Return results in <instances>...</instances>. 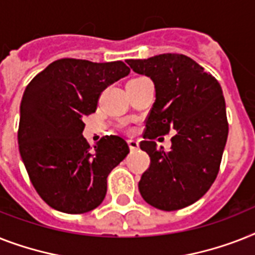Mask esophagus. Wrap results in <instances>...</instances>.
Masks as SVG:
<instances>
[{"label":"esophagus","instance_id":"1","mask_svg":"<svg viewBox=\"0 0 255 255\" xmlns=\"http://www.w3.org/2000/svg\"><path fill=\"white\" fill-rule=\"evenodd\" d=\"M128 146L131 150H137L138 149V141L137 140H128Z\"/></svg>","mask_w":255,"mask_h":255}]
</instances>
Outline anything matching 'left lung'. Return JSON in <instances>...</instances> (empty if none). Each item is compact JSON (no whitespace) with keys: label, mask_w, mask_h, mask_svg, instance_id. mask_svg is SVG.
I'll return each instance as SVG.
<instances>
[{"label":"left lung","mask_w":255,"mask_h":255,"mask_svg":"<svg viewBox=\"0 0 255 255\" xmlns=\"http://www.w3.org/2000/svg\"><path fill=\"white\" fill-rule=\"evenodd\" d=\"M134 73L153 81L156 101L140 148L150 166L138 182L142 199L162 211L199 200L216 179L228 138L225 101L212 74L185 55L163 53L127 60ZM174 129L172 149H158L152 138Z\"/></svg>","instance_id":"1"}]
</instances>
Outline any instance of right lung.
<instances>
[{"mask_svg": "<svg viewBox=\"0 0 255 255\" xmlns=\"http://www.w3.org/2000/svg\"><path fill=\"white\" fill-rule=\"evenodd\" d=\"M129 74L123 61L61 59L36 74L20 102L19 153L31 183L49 207L85 214L103 202L107 177L129 153L119 136L90 149L82 122L97 109L101 93Z\"/></svg>", "mask_w": 255, "mask_h": 255, "instance_id": "add662e5", "label": "right lung"}]
</instances>
